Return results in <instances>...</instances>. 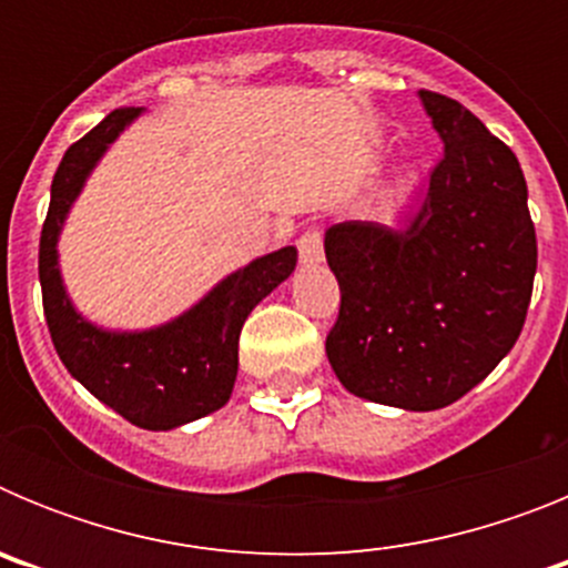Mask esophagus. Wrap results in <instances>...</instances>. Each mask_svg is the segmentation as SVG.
I'll list each match as a JSON object with an SVG mask.
<instances>
[{
    "instance_id": "1",
    "label": "esophagus",
    "mask_w": 568,
    "mask_h": 568,
    "mask_svg": "<svg viewBox=\"0 0 568 568\" xmlns=\"http://www.w3.org/2000/svg\"><path fill=\"white\" fill-rule=\"evenodd\" d=\"M295 247H298V258L304 261V264H318V261L324 258V239H321V230H304V233L298 235V241H295Z\"/></svg>"
}]
</instances>
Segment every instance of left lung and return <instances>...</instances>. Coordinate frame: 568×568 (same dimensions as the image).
Returning <instances> with one entry per match:
<instances>
[{
	"label": "left lung",
	"mask_w": 568,
	"mask_h": 568,
	"mask_svg": "<svg viewBox=\"0 0 568 568\" xmlns=\"http://www.w3.org/2000/svg\"><path fill=\"white\" fill-rule=\"evenodd\" d=\"M420 102L444 142L420 204L400 227L333 224L324 253L341 287L327 335L338 381L358 398L429 413L515 346L538 239L518 155L455 99L420 90Z\"/></svg>",
	"instance_id": "1"
}]
</instances>
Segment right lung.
<instances>
[{
    "mask_svg": "<svg viewBox=\"0 0 568 568\" xmlns=\"http://www.w3.org/2000/svg\"><path fill=\"white\" fill-rule=\"evenodd\" d=\"M139 113L142 108L113 110L64 153L39 239V281L50 338L68 373L130 424L159 433L227 404L239 373L241 327L255 304L290 278L298 250L281 247L250 261L162 327L110 333L84 321L64 293L57 241L90 170Z\"/></svg>",
    "mask_w": 568,
    "mask_h": 568,
    "instance_id": "1",
    "label": "right lung"
}]
</instances>
